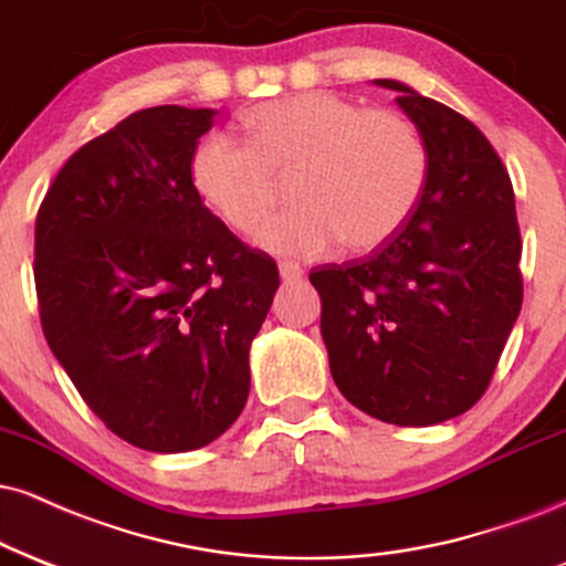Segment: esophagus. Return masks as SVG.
Segmentation results:
<instances>
[{
  "label": "esophagus",
  "instance_id": "esophagus-1",
  "mask_svg": "<svg viewBox=\"0 0 566 566\" xmlns=\"http://www.w3.org/2000/svg\"><path fill=\"white\" fill-rule=\"evenodd\" d=\"M277 270H281V277H283V281H298V277L304 275L302 264H298V262H291V260H283L281 264H277Z\"/></svg>",
  "mask_w": 566,
  "mask_h": 566
}]
</instances>
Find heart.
I'll return each mask as SVG.
<instances>
[{
    "instance_id": "obj_1",
    "label": "heart",
    "mask_w": 566,
    "mask_h": 566,
    "mask_svg": "<svg viewBox=\"0 0 566 566\" xmlns=\"http://www.w3.org/2000/svg\"><path fill=\"white\" fill-rule=\"evenodd\" d=\"M247 138L214 130L191 155V184L233 230L260 226L281 178L298 199L256 230L277 254L315 256L344 241L352 254L386 247L415 212L428 178L420 130L390 109H365L304 91L256 104L243 117Z\"/></svg>"
}]
</instances>
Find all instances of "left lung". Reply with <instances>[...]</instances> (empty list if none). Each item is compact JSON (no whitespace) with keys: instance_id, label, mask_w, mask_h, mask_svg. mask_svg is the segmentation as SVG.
Masks as SVG:
<instances>
[{"instance_id":"left-lung-1","label":"left lung","mask_w":566,"mask_h":566,"mask_svg":"<svg viewBox=\"0 0 566 566\" xmlns=\"http://www.w3.org/2000/svg\"><path fill=\"white\" fill-rule=\"evenodd\" d=\"M420 130L428 178L399 233L310 281L340 394L375 420L424 428L464 415L496 373L522 306L514 188L478 125L380 78Z\"/></svg>"}]
</instances>
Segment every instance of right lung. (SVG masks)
I'll use <instances>...</instances> for the list:
<instances>
[{
	"label": "right lung",
	"mask_w": 566,
	"mask_h": 566,
	"mask_svg": "<svg viewBox=\"0 0 566 566\" xmlns=\"http://www.w3.org/2000/svg\"><path fill=\"white\" fill-rule=\"evenodd\" d=\"M214 109L128 115L62 165L36 218L41 327L83 401L144 451L201 449L239 420L249 346L281 277L191 184Z\"/></svg>",
	"instance_id": "obj_1"
}]
</instances>
